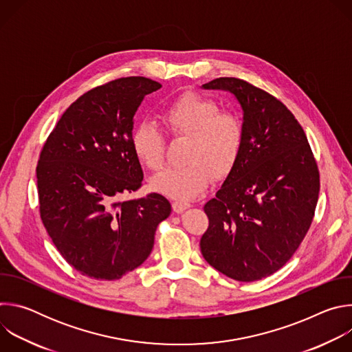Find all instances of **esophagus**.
<instances>
[{
	"label": "esophagus",
	"mask_w": 352,
	"mask_h": 352,
	"mask_svg": "<svg viewBox=\"0 0 352 352\" xmlns=\"http://www.w3.org/2000/svg\"><path fill=\"white\" fill-rule=\"evenodd\" d=\"M188 208H190V204L182 202V200H175V202H173V210H174L175 213H182V212L186 210Z\"/></svg>",
	"instance_id": "34e87169"
}]
</instances>
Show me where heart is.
I'll list each match as a JSON object with an SVG mask.
<instances>
[{
  "label": "heart",
  "instance_id": "obj_1",
  "mask_svg": "<svg viewBox=\"0 0 352 352\" xmlns=\"http://www.w3.org/2000/svg\"><path fill=\"white\" fill-rule=\"evenodd\" d=\"M160 120L173 138H186L182 167H170L150 185L166 196L190 200L202 193L213 179H226L236 167L245 143V126L234 110H220L212 97L185 91L160 113ZM131 148L136 160L159 171L166 160V138L152 122L142 121L132 129Z\"/></svg>",
  "mask_w": 352,
  "mask_h": 352
}]
</instances>
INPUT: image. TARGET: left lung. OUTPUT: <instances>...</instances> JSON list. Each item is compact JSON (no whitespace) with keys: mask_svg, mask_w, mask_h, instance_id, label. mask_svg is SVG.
<instances>
[{"mask_svg":"<svg viewBox=\"0 0 352 352\" xmlns=\"http://www.w3.org/2000/svg\"><path fill=\"white\" fill-rule=\"evenodd\" d=\"M205 89L231 91L243 111L245 143L235 170L205 205L200 238L206 262L236 281L280 270L305 238L318 205L320 175L307 135L278 98L238 78Z\"/></svg>","mask_w":352,"mask_h":352,"instance_id":"obj_1","label":"left lung"}]
</instances>
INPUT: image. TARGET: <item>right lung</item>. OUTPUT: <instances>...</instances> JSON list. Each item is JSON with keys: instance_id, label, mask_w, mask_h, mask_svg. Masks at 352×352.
<instances>
[{"instance_id": "right-lung-1", "label": "right lung", "mask_w": 352, "mask_h": 352, "mask_svg": "<svg viewBox=\"0 0 352 352\" xmlns=\"http://www.w3.org/2000/svg\"><path fill=\"white\" fill-rule=\"evenodd\" d=\"M162 85L126 76L83 93L48 135L36 168L41 221L63 258L94 280H118L150 255L171 213L160 193L124 200L142 186L132 153L133 116Z\"/></svg>"}]
</instances>
